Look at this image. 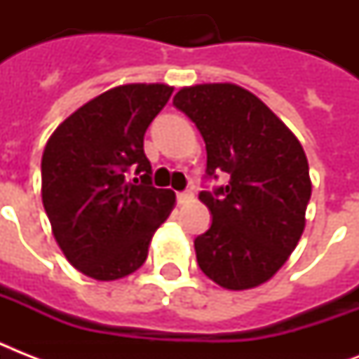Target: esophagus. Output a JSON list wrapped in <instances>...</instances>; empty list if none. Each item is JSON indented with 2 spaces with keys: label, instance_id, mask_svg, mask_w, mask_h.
<instances>
[{
  "label": "esophagus",
  "instance_id": "34e87169",
  "mask_svg": "<svg viewBox=\"0 0 359 359\" xmlns=\"http://www.w3.org/2000/svg\"><path fill=\"white\" fill-rule=\"evenodd\" d=\"M191 199H194V194H191L190 190H186V191H179V194H177V201H179L180 205H184V203L191 201Z\"/></svg>",
  "mask_w": 359,
  "mask_h": 359
}]
</instances>
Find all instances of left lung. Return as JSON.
<instances>
[{
	"instance_id": "obj_1",
	"label": "left lung",
	"mask_w": 359,
	"mask_h": 359,
	"mask_svg": "<svg viewBox=\"0 0 359 359\" xmlns=\"http://www.w3.org/2000/svg\"><path fill=\"white\" fill-rule=\"evenodd\" d=\"M173 106L205 140V179L229 177L225 186L199 194L212 224L194 240L197 264L225 289L264 283L306 227L311 180L300 141L266 104L233 83L184 87Z\"/></svg>"
}]
</instances>
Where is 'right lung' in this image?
Segmentation results:
<instances>
[{
	"label": "right lung",
	"mask_w": 359,
	"mask_h": 359,
	"mask_svg": "<svg viewBox=\"0 0 359 359\" xmlns=\"http://www.w3.org/2000/svg\"><path fill=\"white\" fill-rule=\"evenodd\" d=\"M173 87L130 83L102 93L59 124L42 154V205L59 248L89 278L135 272L175 194L152 186L149 124ZM134 172L136 179L128 177Z\"/></svg>",
	"instance_id": "right-lung-1"
}]
</instances>
